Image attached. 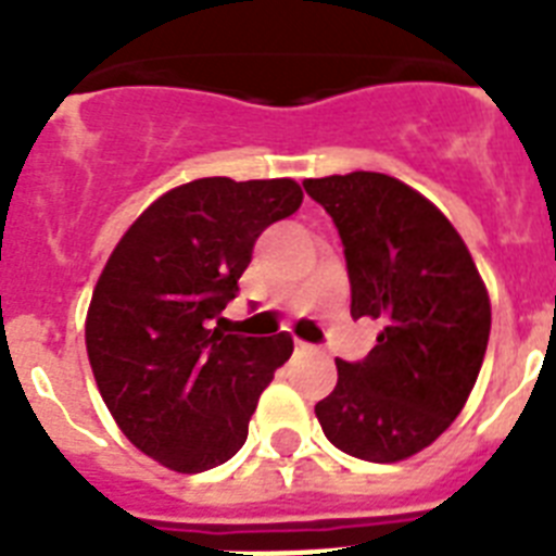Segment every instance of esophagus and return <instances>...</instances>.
Wrapping results in <instances>:
<instances>
[{
    "instance_id": "obj_1",
    "label": "esophagus",
    "mask_w": 556,
    "mask_h": 556,
    "mask_svg": "<svg viewBox=\"0 0 556 556\" xmlns=\"http://www.w3.org/2000/svg\"><path fill=\"white\" fill-rule=\"evenodd\" d=\"M294 349H296V352H300V355H305V352H314L312 343H303V340H296Z\"/></svg>"
}]
</instances>
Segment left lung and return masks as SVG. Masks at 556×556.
<instances>
[{"instance_id": "1", "label": "left lung", "mask_w": 556, "mask_h": 556, "mask_svg": "<svg viewBox=\"0 0 556 556\" xmlns=\"http://www.w3.org/2000/svg\"><path fill=\"white\" fill-rule=\"evenodd\" d=\"M338 227L352 317L383 323L364 361H340L314 406L326 439L364 462L430 447L462 413L491 338V300L447 216L383 173L303 181Z\"/></svg>"}]
</instances>
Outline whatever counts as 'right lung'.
<instances>
[{"instance_id": "right-lung-1", "label": "right lung", "mask_w": 556, "mask_h": 556, "mask_svg": "<svg viewBox=\"0 0 556 556\" xmlns=\"http://www.w3.org/2000/svg\"><path fill=\"white\" fill-rule=\"evenodd\" d=\"M300 204L291 178H199L152 201L100 274L86 317L91 371L126 439L169 470L233 458L294 352L288 334H222L213 320L239 294L262 230Z\"/></svg>"}]
</instances>
